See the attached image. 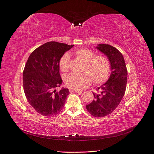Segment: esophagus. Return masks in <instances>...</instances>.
I'll list each match as a JSON object with an SVG mask.
<instances>
[{"instance_id": "obj_1", "label": "esophagus", "mask_w": 154, "mask_h": 154, "mask_svg": "<svg viewBox=\"0 0 154 154\" xmlns=\"http://www.w3.org/2000/svg\"><path fill=\"white\" fill-rule=\"evenodd\" d=\"M69 92H77L79 93V94H81L82 92L80 91H76V90H74V89H71V88H70L69 89Z\"/></svg>"}]
</instances>
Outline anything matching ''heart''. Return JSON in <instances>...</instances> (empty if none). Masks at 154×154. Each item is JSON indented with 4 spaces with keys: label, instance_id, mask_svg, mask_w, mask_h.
Listing matches in <instances>:
<instances>
[{
    "label": "heart",
    "instance_id": "b5f03b06",
    "mask_svg": "<svg viewBox=\"0 0 154 154\" xmlns=\"http://www.w3.org/2000/svg\"><path fill=\"white\" fill-rule=\"evenodd\" d=\"M74 54L79 59L84 62L82 73H72L65 78L66 85L70 88L76 91L84 90L91 85L101 84L108 78L110 65L109 60L101 55L95 56L92 51L86 48L77 49ZM60 69L63 72H67L70 68V56L65 53L60 60Z\"/></svg>",
    "mask_w": 154,
    "mask_h": 154
}]
</instances>
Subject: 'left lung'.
Listing matches in <instances>:
<instances>
[{"label":"left lung","mask_w":154,"mask_h":154,"mask_svg":"<svg viewBox=\"0 0 154 154\" xmlns=\"http://www.w3.org/2000/svg\"><path fill=\"white\" fill-rule=\"evenodd\" d=\"M106 55L110 65L109 80L93 92L94 100L86 109L94 117H104L116 109L125 94L127 82V69L123 54L109 44H98L96 48Z\"/></svg>","instance_id":"8db88e82"}]
</instances>
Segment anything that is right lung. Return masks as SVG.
Here are the masks:
<instances>
[{
    "mask_svg": "<svg viewBox=\"0 0 154 154\" xmlns=\"http://www.w3.org/2000/svg\"><path fill=\"white\" fill-rule=\"evenodd\" d=\"M74 45L57 42L42 45L32 52L23 71V85L26 98L37 112L53 116L62 110L69 94L67 88L59 91L62 83L59 62Z\"/></svg>",
    "mask_w": 154,
    "mask_h": 154,
    "instance_id": "right-lung-1",
    "label": "right lung"
}]
</instances>
